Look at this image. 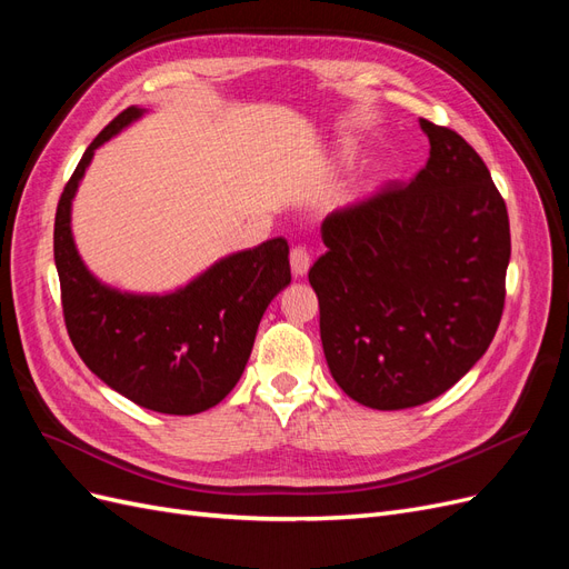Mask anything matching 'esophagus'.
<instances>
[{
  "label": "esophagus",
  "mask_w": 569,
  "mask_h": 569,
  "mask_svg": "<svg viewBox=\"0 0 569 569\" xmlns=\"http://www.w3.org/2000/svg\"><path fill=\"white\" fill-rule=\"evenodd\" d=\"M289 263H291V272H295V278H303L311 268V253H308L306 247H295L289 253Z\"/></svg>",
  "instance_id": "obj_1"
}]
</instances>
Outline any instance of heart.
I'll return each instance as SVG.
<instances>
[{
  "label": "heart",
  "mask_w": 569,
  "mask_h": 569,
  "mask_svg": "<svg viewBox=\"0 0 569 569\" xmlns=\"http://www.w3.org/2000/svg\"><path fill=\"white\" fill-rule=\"evenodd\" d=\"M343 153H349V149H347V151H343Z\"/></svg>",
  "instance_id": "obj_1"
}]
</instances>
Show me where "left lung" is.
Wrapping results in <instances>:
<instances>
[{
  "mask_svg": "<svg viewBox=\"0 0 569 569\" xmlns=\"http://www.w3.org/2000/svg\"><path fill=\"white\" fill-rule=\"evenodd\" d=\"M420 128L425 168L327 216V251L308 270L335 382L377 410L451 389L489 349L506 303V201L456 130Z\"/></svg>",
  "mask_w": 569,
  "mask_h": 569,
  "instance_id": "obj_1",
  "label": "left lung"
}]
</instances>
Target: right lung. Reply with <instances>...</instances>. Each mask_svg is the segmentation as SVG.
<instances>
[{"mask_svg":"<svg viewBox=\"0 0 569 569\" xmlns=\"http://www.w3.org/2000/svg\"><path fill=\"white\" fill-rule=\"evenodd\" d=\"M144 111L128 107L84 149L54 220V261L68 337L101 382L132 403L194 416L239 382L268 303L291 282L289 247L274 237L232 253L170 295H128L84 268L71 232V201L94 149Z\"/></svg>","mask_w":569,"mask_h":569,"instance_id":"1","label":"right lung"}]
</instances>
